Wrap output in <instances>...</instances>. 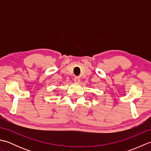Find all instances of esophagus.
<instances>
[{"instance_id":"1","label":"esophagus","mask_w":151,"mask_h":151,"mask_svg":"<svg viewBox=\"0 0 151 151\" xmlns=\"http://www.w3.org/2000/svg\"><path fill=\"white\" fill-rule=\"evenodd\" d=\"M74 81H75V82H80V81H81V79H80V77H78V76H75V78H74Z\"/></svg>"}]
</instances>
